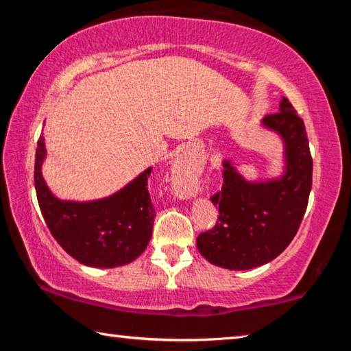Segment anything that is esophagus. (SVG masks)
Returning <instances> with one entry per match:
<instances>
[{"instance_id": "obj_1", "label": "esophagus", "mask_w": 351, "mask_h": 351, "mask_svg": "<svg viewBox=\"0 0 351 351\" xmlns=\"http://www.w3.org/2000/svg\"><path fill=\"white\" fill-rule=\"evenodd\" d=\"M198 170L189 159L176 161L173 169V184L181 197H190L195 192V184L198 181Z\"/></svg>"}]
</instances>
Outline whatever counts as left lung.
<instances>
[{
    "mask_svg": "<svg viewBox=\"0 0 351 351\" xmlns=\"http://www.w3.org/2000/svg\"><path fill=\"white\" fill-rule=\"evenodd\" d=\"M261 123L282 136L285 175L247 182L224 161L221 190L210 197L219 212L217 224L197 239L201 255L226 269H252L280 255L299 230L310 198L313 158L304 121L283 97L278 112Z\"/></svg>",
    "mask_w": 351,
    "mask_h": 351,
    "instance_id": "8db88e82",
    "label": "left lung"
}]
</instances>
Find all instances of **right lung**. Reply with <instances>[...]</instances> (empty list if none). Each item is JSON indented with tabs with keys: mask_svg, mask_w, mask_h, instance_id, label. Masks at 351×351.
<instances>
[{
	"mask_svg": "<svg viewBox=\"0 0 351 351\" xmlns=\"http://www.w3.org/2000/svg\"><path fill=\"white\" fill-rule=\"evenodd\" d=\"M45 142L35 153L34 181L40 210L51 234L71 257L93 268L127 265L145 251L156 217L148 192L152 167L110 198L90 203L60 201L41 176Z\"/></svg>",
	"mask_w": 351,
	"mask_h": 351,
	"instance_id": "1",
	"label": "right lung"
}]
</instances>
